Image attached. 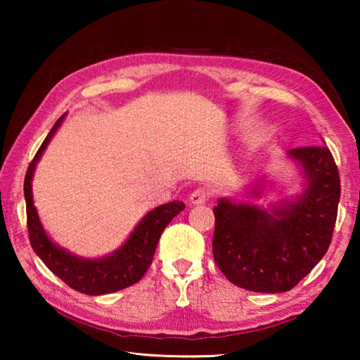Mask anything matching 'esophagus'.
Listing matches in <instances>:
<instances>
[{"mask_svg": "<svg viewBox=\"0 0 360 360\" xmlns=\"http://www.w3.org/2000/svg\"><path fill=\"white\" fill-rule=\"evenodd\" d=\"M208 198H210V193L205 187L195 188V191L191 193V197H188L192 205H205L206 202H208Z\"/></svg>", "mask_w": 360, "mask_h": 360, "instance_id": "34e87169", "label": "esophagus"}]
</instances>
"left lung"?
Here are the masks:
<instances>
[{"label":"left lung","mask_w":360,"mask_h":360,"mask_svg":"<svg viewBox=\"0 0 360 360\" xmlns=\"http://www.w3.org/2000/svg\"><path fill=\"white\" fill-rule=\"evenodd\" d=\"M300 168L303 191L268 208L219 198L212 254L224 276L238 288L288 292L324 257L337 221L340 174L327 146L288 152ZM260 182L248 188L260 195Z\"/></svg>","instance_id":"obj_1"}]
</instances>
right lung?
<instances>
[{"label":"right lung","mask_w":360,"mask_h":360,"mask_svg":"<svg viewBox=\"0 0 360 360\" xmlns=\"http://www.w3.org/2000/svg\"><path fill=\"white\" fill-rule=\"evenodd\" d=\"M63 119L65 114L49 131V135L46 136L44 143L41 144L38 152H36L25 174L23 192H25L27 202L30 243H32L33 251L44 262L49 270L53 275H57L63 283L68 284L71 289L87 295L111 294V292H117L133 285L144 276V273L148 271V268L152 264V259H154L155 248L158 240H160L162 231L165 230L174 216H178L186 208V205L176 200V202L160 205L149 211L139 221L124 245L115 249L114 252L105 255V257L84 259L58 246L46 233L39 221L38 211H36V206L33 203L32 181L42 152L46 150L47 144L51 143L58 127L62 125Z\"/></svg>","instance_id":"obj_1"}]
</instances>
